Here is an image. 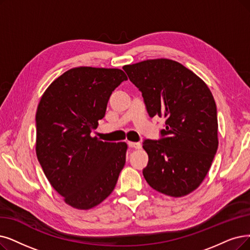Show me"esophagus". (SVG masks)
I'll return each mask as SVG.
<instances>
[{
	"label": "esophagus",
	"instance_id": "34e87169",
	"mask_svg": "<svg viewBox=\"0 0 250 250\" xmlns=\"http://www.w3.org/2000/svg\"><path fill=\"white\" fill-rule=\"evenodd\" d=\"M128 145H129V146H130V147H133V148H136V149H141L142 148V144L141 143L129 142Z\"/></svg>",
	"mask_w": 250,
	"mask_h": 250
}]
</instances>
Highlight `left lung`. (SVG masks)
<instances>
[{"instance_id":"left-lung-1","label":"left lung","mask_w":250,"mask_h":250,"mask_svg":"<svg viewBox=\"0 0 250 250\" xmlns=\"http://www.w3.org/2000/svg\"><path fill=\"white\" fill-rule=\"evenodd\" d=\"M123 69L142 91L149 117H165L160 141L146 139L143 173L159 193L184 197L202 184L218 146L216 104L206 83L167 58L147 59Z\"/></svg>"}]
</instances>
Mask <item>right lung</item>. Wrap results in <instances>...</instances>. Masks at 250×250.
I'll return each instance as SVG.
<instances>
[{"instance_id": "add662e5", "label": "right lung", "mask_w": 250, "mask_h": 250, "mask_svg": "<svg viewBox=\"0 0 250 250\" xmlns=\"http://www.w3.org/2000/svg\"><path fill=\"white\" fill-rule=\"evenodd\" d=\"M126 80L119 68L74 67L40 99L36 154L50 185L73 208L88 210L105 200L125 165L127 144L99 141L91 131Z\"/></svg>"}]
</instances>
